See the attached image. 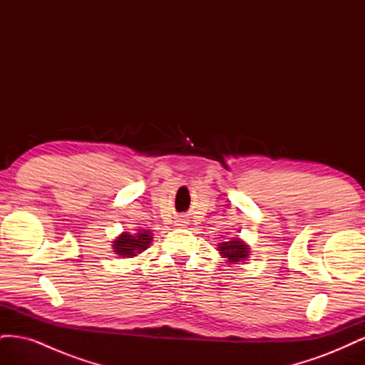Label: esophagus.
I'll return each instance as SVG.
<instances>
[{"label": "esophagus", "instance_id": "1", "mask_svg": "<svg viewBox=\"0 0 365 365\" xmlns=\"http://www.w3.org/2000/svg\"><path fill=\"white\" fill-rule=\"evenodd\" d=\"M185 224H187V222H185V220H184V219H180V220H178V225H182V227H184Z\"/></svg>", "mask_w": 365, "mask_h": 365}]
</instances>
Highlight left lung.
Wrapping results in <instances>:
<instances>
[{
  "mask_svg": "<svg viewBox=\"0 0 365 365\" xmlns=\"http://www.w3.org/2000/svg\"><path fill=\"white\" fill-rule=\"evenodd\" d=\"M217 251L220 252V256L227 259L230 263H236V264L250 256V247L239 237L219 244Z\"/></svg>",
  "mask_w": 365,
  "mask_h": 365,
  "instance_id": "8db88e82",
  "label": "left lung"
}]
</instances>
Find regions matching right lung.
I'll return each instance as SVG.
<instances>
[{
    "mask_svg": "<svg viewBox=\"0 0 365 365\" xmlns=\"http://www.w3.org/2000/svg\"><path fill=\"white\" fill-rule=\"evenodd\" d=\"M152 233L148 230H140L135 235L121 233L114 242L113 250L120 257H134L137 254H141L145 250L149 248L152 242Z\"/></svg>",
    "mask_w": 365,
    "mask_h": 365,
    "instance_id": "add662e5",
    "label": "right lung"
}]
</instances>
